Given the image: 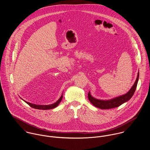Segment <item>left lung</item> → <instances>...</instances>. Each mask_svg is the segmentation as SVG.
Instances as JSON below:
<instances>
[{"label":"left lung","instance_id":"obj_1","mask_svg":"<svg viewBox=\"0 0 150 150\" xmlns=\"http://www.w3.org/2000/svg\"><path fill=\"white\" fill-rule=\"evenodd\" d=\"M139 71H138L137 73V78L134 84L133 85L132 88L130 89V90L125 95L116 97L110 100H103L97 99L95 97H93L91 95L90 92H89L88 95L89 100L95 107L98 108L100 109H111V108L118 107L122 104H123V103L130 100V98L132 97V96L134 95L135 92L137 84L139 80Z\"/></svg>","mask_w":150,"mask_h":150}]
</instances>
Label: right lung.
Returning <instances> with one entry per match:
<instances>
[{
    "instance_id": "obj_1",
    "label": "right lung",
    "mask_w": 150,
    "mask_h": 150,
    "mask_svg": "<svg viewBox=\"0 0 150 150\" xmlns=\"http://www.w3.org/2000/svg\"><path fill=\"white\" fill-rule=\"evenodd\" d=\"M62 96H63V93L62 95L61 96V97L55 102L54 104H50V105H38V104H32L30 103H28L27 101H25L24 100H23L22 98H21L22 100H23L25 103H26L28 105H29L31 107L35 108V109H42V110H47V109H53L55 107H57L59 104L60 103V102L61 101L62 99Z\"/></svg>"
}]
</instances>
